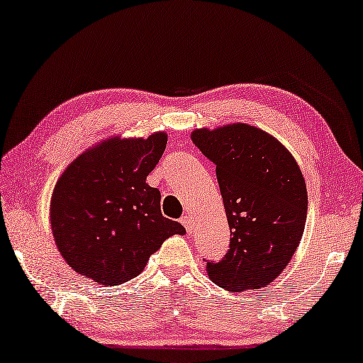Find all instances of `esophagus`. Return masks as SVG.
<instances>
[{"mask_svg": "<svg viewBox=\"0 0 363 363\" xmlns=\"http://www.w3.org/2000/svg\"><path fill=\"white\" fill-rule=\"evenodd\" d=\"M180 221H182V224L184 225V229H186V232L188 234H191V232H193V220H191V216L189 215H183L182 218H180Z\"/></svg>", "mask_w": 363, "mask_h": 363, "instance_id": "obj_1", "label": "esophagus"}]
</instances>
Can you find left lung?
I'll use <instances>...</instances> for the list:
<instances>
[{
    "instance_id": "8db88e82",
    "label": "left lung",
    "mask_w": 363,
    "mask_h": 363,
    "mask_svg": "<svg viewBox=\"0 0 363 363\" xmlns=\"http://www.w3.org/2000/svg\"><path fill=\"white\" fill-rule=\"evenodd\" d=\"M191 139L216 164L232 235L224 257L207 261L208 277L234 292L262 288L286 269L303 235V175L288 150L257 128L196 129Z\"/></svg>"
}]
</instances>
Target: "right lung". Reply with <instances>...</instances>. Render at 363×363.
Returning <instances> with one entry per match:
<instances>
[{
  "mask_svg": "<svg viewBox=\"0 0 363 363\" xmlns=\"http://www.w3.org/2000/svg\"><path fill=\"white\" fill-rule=\"evenodd\" d=\"M167 135L112 139L79 156L55 184L50 223L65 261L104 286L138 277L167 237L184 234L161 213V193L145 183Z\"/></svg>",
  "mask_w": 363,
  "mask_h": 363,
  "instance_id": "obj_1",
  "label": "right lung"
}]
</instances>
